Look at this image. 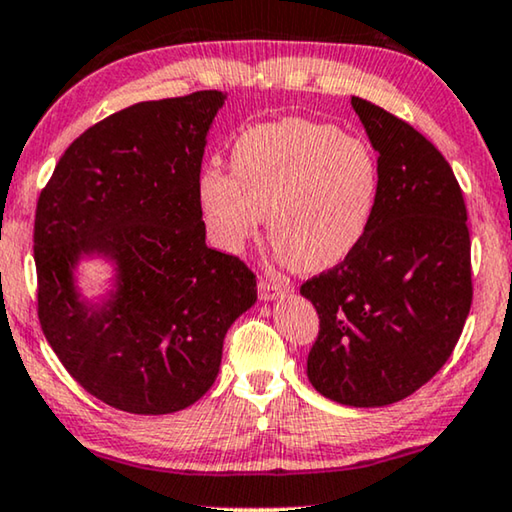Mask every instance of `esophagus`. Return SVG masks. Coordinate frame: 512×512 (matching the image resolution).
I'll return each instance as SVG.
<instances>
[{
    "label": "esophagus",
    "instance_id": "obj_1",
    "mask_svg": "<svg viewBox=\"0 0 512 512\" xmlns=\"http://www.w3.org/2000/svg\"><path fill=\"white\" fill-rule=\"evenodd\" d=\"M282 294H285V287L278 285V282H273L269 278H259V299L269 303L280 299Z\"/></svg>",
    "mask_w": 512,
    "mask_h": 512
}]
</instances>
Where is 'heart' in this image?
I'll return each mask as SVG.
<instances>
[{"label": "heart", "instance_id": "b5f03b06", "mask_svg": "<svg viewBox=\"0 0 512 512\" xmlns=\"http://www.w3.org/2000/svg\"><path fill=\"white\" fill-rule=\"evenodd\" d=\"M379 188V163L368 142L324 121L287 117L236 137L232 172L204 165L197 207L209 241L225 253H241L266 213L278 262L317 273L361 246Z\"/></svg>", "mask_w": 512, "mask_h": 512}]
</instances>
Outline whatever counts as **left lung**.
Instances as JSON below:
<instances>
[{
  "instance_id": "8db88e82",
  "label": "left lung",
  "mask_w": 512,
  "mask_h": 512,
  "mask_svg": "<svg viewBox=\"0 0 512 512\" xmlns=\"http://www.w3.org/2000/svg\"><path fill=\"white\" fill-rule=\"evenodd\" d=\"M379 158L370 232L345 262L301 285L319 335L308 379L347 407H386L448 361L471 308L467 207L430 140L379 105L352 96Z\"/></svg>"
}]
</instances>
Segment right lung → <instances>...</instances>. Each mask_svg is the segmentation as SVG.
Masks as SVG:
<instances>
[{
	"label": "right lung",
	"mask_w": 512,
	"mask_h": 512,
	"mask_svg": "<svg viewBox=\"0 0 512 512\" xmlns=\"http://www.w3.org/2000/svg\"><path fill=\"white\" fill-rule=\"evenodd\" d=\"M223 91L114 112L64 151L36 204L38 319L87 393L160 416L213 386L225 333L257 301L255 273L207 246L197 177ZM113 264L101 300L79 292L82 258Z\"/></svg>",
	"instance_id": "right-lung-1"
}]
</instances>
